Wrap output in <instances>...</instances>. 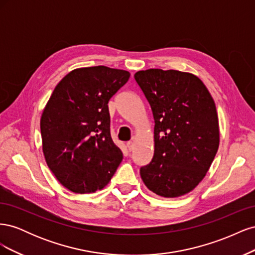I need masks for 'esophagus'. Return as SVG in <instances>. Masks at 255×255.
<instances>
[{
	"label": "esophagus",
	"instance_id": "esophagus-1",
	"mask_svg": "<svg viewBox=\"0 0 255 255\" xmlns=\"http://www.w3.org/2000/svg\"><path fill=\"white\" fill-rule=\"evenodd\" d=\"M127 148L128 149V151H132L134 149V143L132 141H128L127 143Z\"/></svg>",
	"mask_w": 255,
	"mask_h": 255
}]
</instances>
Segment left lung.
Here are the masks:
<instances>
[{
	"mask_svg": "<svg viewBox=\"0 0 255 255\" xmlns=\"http://www.w3.org/2000/svg\"><path fill=\"white\" fill-rule=\"evenodd\" d=\"M154 126V155L140 168L144 185L164 198L194 190L210 169L220 139L214 99L197 75L148 69L135 73Z\"/></svg>",
	"mask_w": 255,
	"mask_h": 255,
	"instance_id": "obj_1",
	"label": "left lung"
}]
</instances>
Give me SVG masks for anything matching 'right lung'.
<instances>
[{
    "label": "right lung",
    "instance_id": "1",
    "mask_svg": "<svg viewBox=\"0 0 255 255\" xmlns=\"http://www.w3.org/2000/svg\"><path fill=\"white\" fill-rule=\"evenodd\" d=\"M129 75L106 66L74 69L44 106L40 130L45 161L58 182L75 194L104 188L122 161V151L111 137L107 104Z\"/></svg>",
    "mask_w": 255,
    "mask_h": 255
}]
</instances>
